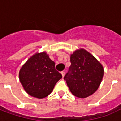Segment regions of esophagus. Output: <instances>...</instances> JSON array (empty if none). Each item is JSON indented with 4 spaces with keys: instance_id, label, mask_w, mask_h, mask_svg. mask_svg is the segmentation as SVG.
<instances>
[{
    "instance_id": "esophagus-1",
    "label": "esophagus",
    "mask_w": 121,
    "mask_h": 121,
    "mask_svg": "<svg viewBox=\"0 0 121 121\" xmlns=\"http://www.w3.org/2000/svg\"><path fill=\"white\" fill-rule=\"evenodd\" d=\"M61 75H62V77H64V76H65V72L64 71H61Z\"/></svg>"
}]
</instances>
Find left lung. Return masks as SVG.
I'll return each instance as SVG.
<instances>
[{
    "label": "left lung",
    "mask_w": 121,
    "mask_h": 121,
    "mask_svg": "<svg viewBox=\"0 0 121 121\" xmlns=\"http://www.w3.org/2000/svg\"><path fill=\"white\" fill-rule=\"evenodd\" d=\"M71 65L64 80L72 94L86 98L98 89L104 76L103 66L95 57L84 48L71 54Z\"/></svg>",
    "instance_id": "1"
}]
</instances>
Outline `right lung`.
Returning <instances> with one entry per match:
<instances>
[{"instance_id": "right-lung-1", "label": "right lung", "mask_w": 121, "mask_h": 121, "mask_svg": "<svg viewBox=\"0 0 121 121\" xmlns=\"http://www.w3.org/2000/svg\"><path fill=\"white\" fill-rule=\"evenodd\" d=\"M19 80L30 96L43 99L50 95L62 76L56 70L54 61L46 52H36L21 67Z\"/></svg>"}]
</instances>
